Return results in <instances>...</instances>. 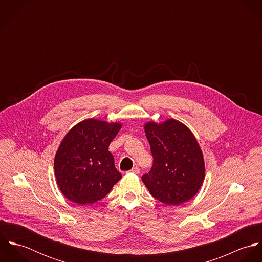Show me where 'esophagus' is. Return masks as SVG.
Masks as SVG:
<instances>
[{"instance_id": "34e87169", "label": "esophagus", "mask_w": 262, "mask_h": 262, "mask_svg": "<svg viewBox=\"0 0 262 262\" xmlns=\"http://www.w3.org/2000/svg\"><path fill=\"white\" fill-rule=\"evenodd\" d=\"M130 172L135 173V174H139V173H140V168H139L138 166H135V167H133V168L130 170Z\"/></svg>"}]
</instances>
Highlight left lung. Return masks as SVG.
<instances>
[{
	"label": "left lung",
	"instance_id": "obj_1",
	"mask_svg": "<svg viewBox=\"0 0 262 262\" xmlns=\"http://www.w3.org/2000/svg\"><path fill=\"white\" fill-rule=\"evenodd\" d=\"M153 156L149 172L142 182L150 193L166 205L178 206L190 200L205 179V161L192 132L182 122L168 119L144 125Z\"/></svg>",
	"mask_w": 262,
	"mask_h": 262
}]
</instances>
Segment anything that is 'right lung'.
Returning a JSON list of instances; mask_svg holds the SVG:
<instances>
[{
    "label": "right lung",
    "instance_id": "right-lung-1",
    "mask_svg": "<svg viewBox=\"0 0 262 262\" xmlns=\"http://www.w3.org/2000/svg\"><path fill=\"white\" fill-rule=\"evenodd\" d=\"M121 127V123L86 119L68 132L54 157L56 183L67 199L94 204L121 180L108 150Z\"/></svg>",
    "mask_w": 262,
    "mask_h": 262
}]
</instances>
